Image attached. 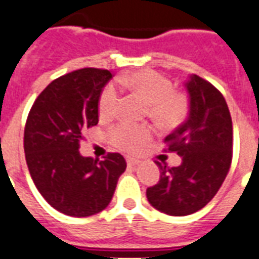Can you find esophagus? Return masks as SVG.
Returning <instances> with one entry per match:
<instances>
[{
  "label": "esophagus",
  "mask_w": 259,
  "mask_h": 259,
  "mask_svg": "<svg viewBox=\"0 0 259 259\" xmlns=\"http://www.w3.org/2000/svg\"><path fill=\"white\" fill-rule=\"evenodd\" d=\"M126 162H127V165L129 166H136V165H138V164H140V160H137V158H127V160H126Z\"/></svg>",
  "instance_id": "34e87169"
}]
</instances>
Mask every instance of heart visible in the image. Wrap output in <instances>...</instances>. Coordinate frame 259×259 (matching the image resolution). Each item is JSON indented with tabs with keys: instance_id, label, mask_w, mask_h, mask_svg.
I'll use <instances>...</instances> for the list:
<instances>
[{
	"instance_id": "1",
	"label": "heart",
	"mask_w": 259,
	"mask_h": 259,
	"mask_svg": "<svg viewBox=\"0 0 259 259\" xmlns=\"http://www.w3.org/2000/svg\"><path fill=\"white\" fill-rule=\"evenodd\" d=\"M118 83L123 89L141 95L148 102V113L158 125L172 129L184 121L188 103L183 94L173 90L169 79L156 71H137L127 76H121ZM119 91L114 83L103 87L98 102L101 117L109 118L117 111ZM153 137V129L149 125H136L129 122H119L107 132L110 144L118 149L129 153L141 150Z\"/></svg>"
}]
</instances>
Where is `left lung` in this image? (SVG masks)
I'll list each match as a JSON object with an SVG mask.
<instances>
[{
    "label": "left lung",
    "mask_w": 259,
    "mask_h": 259,
    "mask_svg": "<svg viewBox=\"0 0 259 259\" xmlns=\"http://www.w3.org/2000/svg\"><path fill=\"white\" fill-rule=\"evenodd\" d=\"M189 94L187 121L166 136V150L183 162H158L161 176L146 189L154 208L173 217L191 215L212 200L233 160V121L225 97L205 79L192 75L185 83Z\"/></svg>",
    "instance_id": "8db88e82"
}]
</instances>
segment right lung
<instances>
[{
	"label": "right lung",
	"instance_id": "add662e5",
	"mask_svg": "<svg viewBox=\"0 0 259 259\" xmlns=\"http://www.w3.org/2000/svg\"><path fill=\"white\" fill-rule=\"evenodd\" d=\"M111 78L101 68L63 75L42 90L26 118L24 150L30 177L41 196L70 217L105 209L126 169L119 153H109L103 161L79 153L83 132L99 121L98 102Z\"/></svg>",
	"mask_w": 259,
	"mask_h": 259
}]
</instances>
